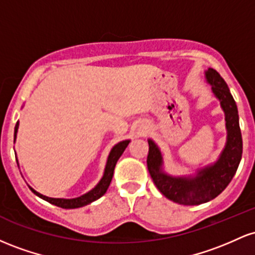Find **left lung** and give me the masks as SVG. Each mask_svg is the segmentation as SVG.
Listing matches in <instances>:
<instances>
[{
  "label": "left lung",
  "mask_w": 255,
  "mask_h": 255,
  "mask_svg": "<svg viewBox=\"0 0 255 255\" xmlns=\"http://www.w3.org/2000/svg\"><path fill=\"white\" fill-rule=\"evenodd\" d=\"M206 79L225 113L228 141L215 164L198 172L195 177H171L162 171V154L148 140L147 169L158 191L169 200L180 205H200L218 197L227 188L238 170L242 157V135L235 101L224 79L216 69L209 68Z\"/></svg>",
  "instance_id": "1"
}]
</instances>
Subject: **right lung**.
<instances>
[{
	"mask_svg": "<svg viewBox=\"0 0 255 255\" xmlns=\"http://www.w3.org/2000/svg\"><path fill=\"white\" fill-rule=\"evenodd\" d=\"M17 127H19V124L16 122L15 125V129H14V140L16 137V131H17ZM129 144V140H125V141L119 142L118 145H115L111 150L109 157H108V162H107V166H105V171L103 175V178L101 180L97 186L90 191L86 194L81 195V197L75 198V199H55V198H48L45 195L40 194L34 191V189L31 188V191L34 193V194L38 195L39 198H42L43 200L48 201L55 206L62 207V209H78V207L85 206V205H89L92 203V201L97 200L101 197H103L107 192V189L109 188L111 180H113V175H114V169H115L116 163H118L119 158L121 157V154L124 153V151L127 147V145Z\"/></svg>",
	"mask_w": 255,
	"mask_h": 255,
	"instance_id": "1",
	"label": "right lung"
}]
</instances>
